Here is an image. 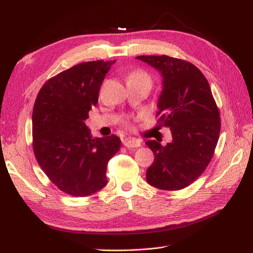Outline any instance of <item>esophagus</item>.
Masks as SVG:
<instances>
[{"label":"esophagus","mask_w":253,"mask_h":253,"mask_svg":"<svg viewBox=\"0 0 253 253\" xmlns=\"http://www.w3.org/2000/svg\"><path fill=\"white\" fill-rule=\"evenodd\" d=\"M140 140L137 139H126L124 140V145L126 148H138L140 147Z\"/></svg>","instance_id":"esophagus-1"}]
</instances>
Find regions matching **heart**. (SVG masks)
Here are the masks:
<instances>
[{
  "label": "heart",
  "instance_id": "obj_1",
  "mask_svg": "<svg viewBox=\"0 0 253 253\" xmlns=\"http://www.w3.org/2000/svg\"><path fill=\"white\" fill-rule=\"evenodd\" d=\"M127 81H143L149 83L150 85L152 84L151 76L147 72L141 70H136L129 73L127 76Z\"/></svg>",
  "mask_w": 253,
  "mask_h": 253
}]
</instances>
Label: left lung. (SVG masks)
Returning a JSON list of instances; mask_svg holds the SVG:
<instances>
[{"instance_id":"8db88e82","label":"left lung","mask_w":253,"mask_h":253,"mask_svg":"<svg viewBox=\"0 0 253 253\" xmlns=\"http://www.w3.org/2000/svg\"><path fill=\"white\" fill-rule=\"evenodd\" d=\"M137 59L163 75L156 116L160 126L170 127L173 137L167 145L145 142L154 153L147 180L160 190H181L200 177L211 162L220 132L218 108L208 80L194 64L166 55Z\"/></svg>"}]
</instances>
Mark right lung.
I'll return each mask as SVG.
<instances>
[{
    "mask_svg": "<svg viewBox=\"0 0 253 253\" xmlns=\"http://www.w3.org/2000/svg\"><path fill=\"white\" fill-rule=\"evenodd\" d=\"M114 61H89L43 84L33 111V150L38 164L62 192L85 197L101 190L106 166L119 151L116 135L91 138L85 120Z\"/></svg>",
    "mask_w": 253,
    "mask_h": 253,
    "instance_id": "obj_1",
    "label": "right lung"
}]
</instances>
